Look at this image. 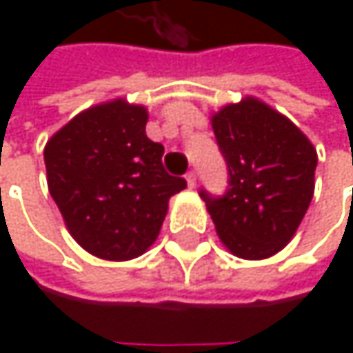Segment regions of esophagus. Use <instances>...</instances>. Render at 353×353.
Segmentation results:
<instances>
[{"mask_svg":"<svg viewBox=\"0 0 353 353\" xmlns=\"http://www.w3.org/2000/svg\"><path fill=\"white\" fill-rule=\"evenodd\" d=\"M185 183H188V188H196V174L194 172L185 174Z\"/></svg>","mask_w":353,"mask_h":353,"instance_id":"1","label":"esophagus"}]
</instances>
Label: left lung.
Masks as SVG:
<instances>
[{
    "mask_svg": "<svg viewBox=\"0 0 353 353\" xmlns=\"http://www.w3.org/2000/svg\"><path fill=\"white\" fill-rule=\"evenodd\" d=\"M227 159L229 192H200L221 243L241 259H268L294 237L315 194L317 149L282 112L245 96L210 116Z\"/></svg>",
    "mask_w": 353,
    "mask_h": 353,
    "instance_id": "left-lung-1",
    "label": "left lung"
}]
</instances>
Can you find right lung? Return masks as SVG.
Returning a JSON list of instances; mask_svg holds the SVG:
<instances>
[{
	"instance_id": "obj_1",
	"label": "right lung",
	"mask_w": 353,
	"mask_h": 353,
	"mask_svg": "<svg viewBox=\"0 0 353 353\" xmlns=\"http://www.w3.org/2000/svg\"><path fill=\"white\" fill-rule=\"evenodd\" d=\"M143 104L114 98L85 108L44 145L46 183L69 235L108 261L143 255L159 237L170 198L185 188L163 170Z\"/></svg>"
}]
</instances>
